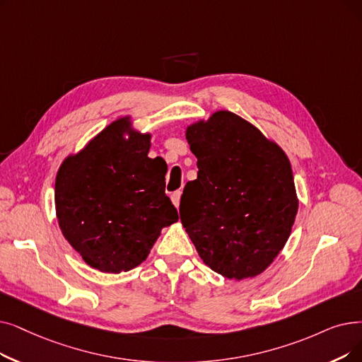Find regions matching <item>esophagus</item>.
<instances>
[{
  "label": "esophagus",
  "mask_w": 362,
  "mask_h": 362,
  "mask_svg": "<svg viewBox=\"0 0 362 362\" xmlns=\"http://www.w3.org/2000/svg\"><path fill=\"white\" fill-rule=\"evenodd\" d=\"M180 195H182V191H176V192L171 194V201L176 207H179V204H180Z\"/></svg>",
  "instance_id": "34e87169"
}]
</instances>
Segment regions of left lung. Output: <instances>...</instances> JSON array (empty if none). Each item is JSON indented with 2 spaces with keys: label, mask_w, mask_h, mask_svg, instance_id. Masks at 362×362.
Wrapping results in <instances>:
<instances>
[{
  "label": "left lung",
  "mask_w": 362,
  "mask_h": 362,
  "mask_svg": "<svg viewBox=\"0 0 362 362\" xmlns=\"http://www.w3.org/2000/svg\"><path fill=\"white\" fill-rule=\"evenodd\" d=\"M198 158L180 220L199 257L228 279L262 274L284 248L298 209L286 152L229 111L186 129Z\"/></svg>",
  "instance_id": "left-lung-1"
}]
</instances>
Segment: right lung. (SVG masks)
Masks as SVG:
<instances>
[{
	"mask_svg": "<svg viewBox=\"0 0 362 362\" xmlns=\"http://www.w3.org/2000/svg\"><path fill=\"white\" fill-rule=\"evenodd\" d=\"M151 134L130 117L103 129L62 163L54 187L62 233L83 260L106 274L127 272L151 253L161 229L179 220L165 195V165L149 158Z\"/></svg>",
	"mask_w": 362,
	"mask_h": 362,
	"instance_id": "right-lung-1",
	"label": "right lung"
}]
</instances>
